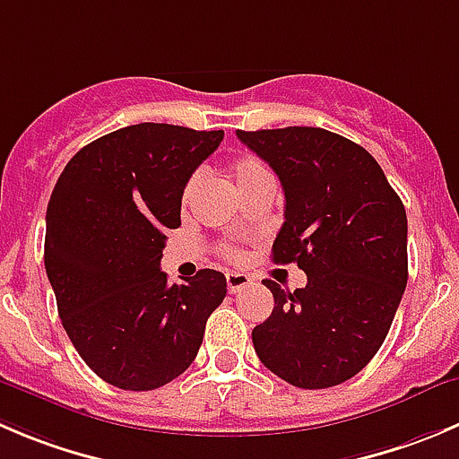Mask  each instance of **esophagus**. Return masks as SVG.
I'll list each match as a JSON object with an SVG mask.
<instances>
[{"instance_id":"34e87169","label":"esophagus","mask_w":459,"mask_h":459,"mask_svg":"<svg viewBox=\"0 0 459 459\" xmlns=\"http://www.w3.org/2000/svg\"><path fill=\"white\" fill-rule=\"evenodd\" d=\"M248 284H251V278H248L247 273H226V287H229V293L242 291Z\"/></svg>"}]
</instances>
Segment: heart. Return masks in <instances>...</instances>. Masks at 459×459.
<instances>
[{"label": "heart", "instance_id": "obj_1", "mask_svg": "<svg viewBox=\"0 0 459 459\" xmlns=\"http://www.w3.org/2000/svg\"><path fill=\"white\" fill-rule=\"evenodd\" d=\"M230 175H233V181L235 186H238L239 193H248L251 188H255L257 184H262V181H269L271 175L269 170L264 168V163L260 161V159L255 157H238L233 163H230ZM199 188V175H193L188 179V184H186L184 188V199L188 202L190 197H193L195 193H197ZM230 257H235V253L230 251L229 253Z\"/></svg>", "mask_w": 459, "mask_h": 459}]
</instances>
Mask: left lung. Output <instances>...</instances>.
<instances>
[{"mask_svg":"<svg viewBox=\"0 0 459 459\" xmlns=\"http://www.w3.org/2000/svg\"><path fill=\"white\" fill-rule=\"evenodd\" d=\"M278 175L284 224L273 262H296L307 284L273 280V311L253 329L257 359L287 384L332 388L379 352L408 282V220L370 152L320 127L238 130Z\"/></svg>","mask_w":459,"mask_h":459,"instance_id":"1","label":"left lung"}]
</instances>
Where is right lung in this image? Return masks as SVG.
Segmentation results:
<instances>
[{
	"mask_svg": "<svg viewBox=\"0 0 459 459\" xmlns=\"http://www.w3.org/2000/svg\"><path fill=\"white\" fill-rule=\"evenodd\" d=\"M221 139L168 123L123 127L78 150L53 188L44 266L57 314L82 361L117 388L143 393L184 375L224 300L220 271L168 284L159 269L186 184Z\"/></svg>",
	"mask_w": 459,
	"mask_h": 459,
	"instance_id": "obj_1",
	"label": "right lung"
}]
</instances>
